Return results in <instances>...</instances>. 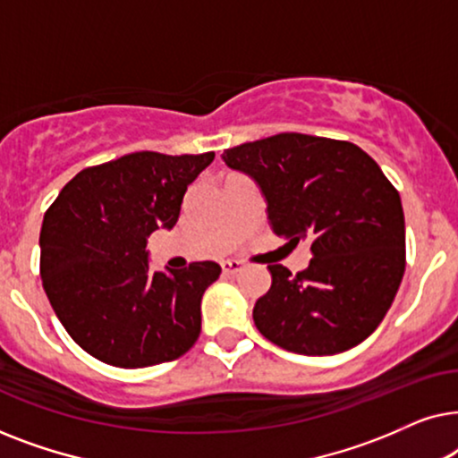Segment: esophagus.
Wrapping results in <instances>:
<instances>
[{
	"instance_id": "34e87169",
	"label": "esophagus",
	"mask_w": 458,
	"mask_h": 458,
	"mask_svg": "<svg viewBox=\"0 0 458 458\" xmlns=\"http://www.w3.org/2000/svg\"><path fill=\"white\" fill-rule=\"evenodd\" d=\"M221 267H223V273L225 275H235V273H240L242 268H243V262L231 259V260H223Z\"/></svg>"
}]
</instances>
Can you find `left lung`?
<instances>
[{
  "instance_id": "1",
  "label": "left lung",
  "mask_w": 458,
  "mask_h": 458,
  "mask_svg": "<svg viewBox=\"0 0 458 458\" xmlns=\"http://www.w3.org/2000/svg\"><path fill=\"white\" fill-rule=\"evenodd\" d=\"M267 198L275 235L312 259L296 275L268 265L271 290L254 306L268 342L306 356L356 346L390 310L406 267L400 193L377 162L350 141L279 133L223 152Z\"/></svg>"
}]
</instances>
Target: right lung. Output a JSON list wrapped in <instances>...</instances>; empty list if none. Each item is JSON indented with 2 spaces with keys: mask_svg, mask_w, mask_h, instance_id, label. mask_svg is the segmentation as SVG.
Listing matches in <instances>:
<instances>
[{
  "mask_svg": "<svg viewBox=\"0 0 458 458\" xmlns=\"http://www.w3.org/2000/svg\"><path fill=\"white\" fill-rule=\"evenodd\" d=\"M215 152H135L83 168L43 216L39 271L68 335L106 365L179 359L202 329L199 302L221 267L152 273L148 237L177 223L187 185Z\"/></svg>",
  "mask_w": 458,
  "mask_h": 458,
  "instance_id": "add662e5",
  "label": "right lung"
}]
</instances>
